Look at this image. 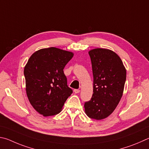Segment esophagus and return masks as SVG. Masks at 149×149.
Segmentation results:
<instances>
[{
  "mask_svg": "<svg viewBox=\"0 0 149 149\" xmlns=\"http://www.w3.org/2000/svg\"><path fill=\"white\" fill-rule=\"evenodd\" d=\"M74 92L75 93H79L80 92V90H79V89H74Z\"/></svg>",
  "mask_w": 149,
  "mask_h": 149,
  "instance_id": "1",
  "label": "esophagus"
}]
</instances>
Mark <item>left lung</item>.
<instances>
[{
	"mask_svg": "<svg viewBox=\"0 0 149 149\" xmlns=\"http://www.w3.org/2000/svg\"><path fill=\"white\" fill-rule=\"evenodd\" d=\"M93 77V95L85 102V113L90 118L108 117L118 105L123 94L126 70L115 52L95 48L89 52Z\"/></svg>",
	"mask_w": 149,
	"mask_h": 149,
	"instance_id": "obj_1",
	"label": "left lung"
}]
</instances>
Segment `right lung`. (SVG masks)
<instances>
[{"label": "right lung", "mask_w": 149, "mask_h": 149, "mask_svg": "<svg viewBox=\"0 0 149 149\" xmlns=\"http://www.w3.org/2000/svg\"><path fill=\"white\" fill-rule=\"evenodd\" d=\"M73 53L54 47L35 52L24 68L26 93L31 105L44 116L59 113L72 90L63 72Z\"/></svg>", "instance_id": "1"}]
</instances>
